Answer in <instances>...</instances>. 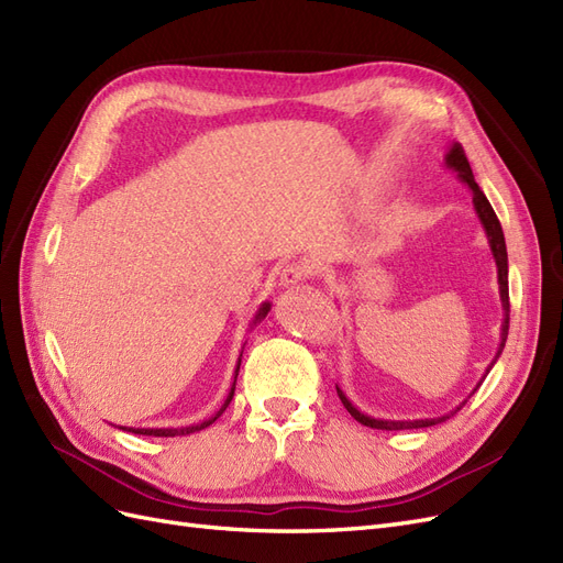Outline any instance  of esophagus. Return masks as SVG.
Listing matches in <instances>:
<instances>
[{
	"label": "esophagus",
	"instance_id": "obj_1",
	"mask_svg": "<svg viewBox=\"0 0 563 563\" xmlns=\"http://www.w3.org/2000/svg\"><path fill=\"white\" fill-rule=\"evenodd\" d=\"M310 277H312V267L308 263H291V265H286L282 269L279 284L284 288H288V286H298V284H302L305 279H310Z\"/></svg>",
	"mask_w": 563,
	"mask_h": 563
}]
</instances>
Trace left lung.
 Returning a JSON list of instances; mask_svg holds the SVG:
<instances>
[{
  "label": "left lung",
  "mask_w": 563,
  "mask_h": 563,
  "mask_svg": "<svg viewBox=\"0 0 563 563\" xmlns=\"http://www.w3.org/2000/svg\"><path fill=\"white\" fill-rule=\"evenodd\" d=\"M444 166H446V168H451V172L457 176V180H460V183H465V185L470 187V192H472V203H474V213H476V218H479V223H482L484 234H486V240H488L490 255H493V261H496V269H498V291H500V302H503L500 343H498L496 356H493L490 364L486 366V371H484V376L479 378V383L474 385V389L470 391V395H467L463 401H460L455 408H451V411H449V413H444V416H434V418H413V420L373 418V416H368V413H362L360 408H356V406L347 399L345 391L340 389V385H335V389H338V397H340V401H343V406L347 408V413H350L356 422H362V424H366V428H373V430H389V432H391V430H418V428H432V424H437V422H444L446 418L455 416V413L460 411V408H463V406L467 404V399L474 395V391L482 387V383H484V380H486V376H488V371H490L493 366H496V362L500 360V354H503L505 340H507V331H509V286H507V246H505V234H503V228H500V220H498L496 211H493V207L488 203L486 195L479 190V185H476L474 174H472V166H470V162H467V157H465L463 147H460L457 143H453V145L449 147L446 157H444Z\"/></svg>",
  "instance_id": "obj_1"
}]
</instances>
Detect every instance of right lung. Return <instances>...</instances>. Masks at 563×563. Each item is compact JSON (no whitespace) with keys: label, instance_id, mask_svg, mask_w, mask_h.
Segmentation results:
<instances>
[{"label":"right lung","instance_id":"1","mask_svg":"<svg viewBox=\"0 0 563 563\" xmlns=\"http://www.w3.org/2000/svg\"><path fill=\"white\" fill-rule=\"evenodd\" d=\"M272 310V302L269 300H265V302H261V308L255 310V314H253V319H251V323H249V329H253L255 323H261L265 317H267V312ZM246 345V343H244ZM242 354H244V347H242V352H240V360H236V366H234V380H232V387H230V391H228V397H225V401L220 404V408L218 411L211 416V418H207V420H199V422H195V424H185V428H122V430H126V432H133V434H145V437H185V434H192V432H199V430H203V428H209V424H213L220 416H223V411L228 408V404L232 401V397H234V385H236V376H240V366H242Z\"/></svg>","mask_w":563,"mask_h":563}]
</instances>
